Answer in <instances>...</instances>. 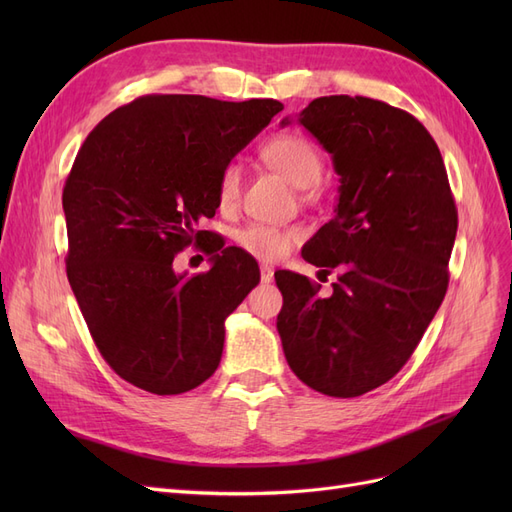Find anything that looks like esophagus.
I'll return each mask as SVG.
<instances>
[{
    "label": "esophagus",
    "instance_id": "1",
    "mask_svg": "<svg viewBox=\"0 0 512 512\" xmlns=\"http://www.w3.org/2000/svg\"><path fill=\"white\" fill-rule=\"evenodd\" d=\"M260 280H262V284H271L273 282V267L260 265Z\"/></svg>",
    "mask_w": 512,
    "mask_h": 512
}]
</instances>
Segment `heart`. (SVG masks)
<instances>
[{"label": "heart", "mask_w": 512, "mask_h": 512, "mask_svg": "<svg viewBox=\"0 0 512 512\" xmlns=\"http://www.w3.org/2000/svg\"><path fill=\"white\" fill-rule=\"evenodd\" d=\"M260 156L282 173L294 188H312L322 177L324 162L316 145L297 132L277 134L262 145ZM243 183V170L237 162L222 168L218 179V203L222 209L237 205ZM301 239L299 228H280L269 224H250L237 232V243L243 252L258 260H280Z\"/></svg>", "instance_id": "1"}]
</instances>
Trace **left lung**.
<instances>
[{
  "label": "left lung",
  "mask_w": 512,
  "mask_h": 512,
  "mask_svg": "<svg viewBox=\"0 0 512 512\" xmlns=\"http://www.w3.org/2000/svg\"><path fill=\"white\" fill-rule=\"evenodd\" d=\"M297 121L331 153L335 218L303 245L320 284L277 271V333L290 369L329 397H359L406 365L448 286L457 209L440 149L418 119L363 96H324ZM290 119L284 117L282 126Z\"/></svg>",
  "instance_id": "obj_1"
}]
</instances>
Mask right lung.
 I'll return each instance as SVG.
<instances>
[{"mask_svg":"<svg viewBox=\"0 0 512 512\" xmlns=\"http://www.w3.org/2000/svg\"><path fill=\"white\" fill-rule=\"evenodd\" d=\"M284 108L277 100L143 96L89 132L66 179L68 282L91 337L138 389L179 395L218 369L224 322L258 282L256 260L209 237L211 269L175 256L207 230L222 168Z\"/></svg>","mask_w":512,"mask_h":512,"instance_id":"add662e5","label":"right lung"}]
</instances>
